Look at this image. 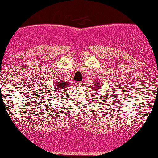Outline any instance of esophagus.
Masks as SVG:
<instances>
[{
  "mask_svg": "<svg viewBox=\"0 0 158 158\" xmlns=\"http://www.w3.org/2000/svg\"><path fill=\"white\" fill-rule=\"evenodd\" d=\"M76 85L77 86H78V87H81V86H82V83L81 82H77Z\"/></svg>",
  "mask_w": 158,
  "mask_h": 158,
  "instance_id": "esophagus-1",
  "label": "esophagus"
}]
</instances>
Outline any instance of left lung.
<instances>
[{
    "label": "left lung",
    "instance_id": "obj_1",
    "mask_svg": "<svg viewBox=\"0 0 158 158\" xmlns=\"http://www.w3.org/2000/svg\"><path fill=\"white\" fill-rule=\"evenodd\" d=\"M101 85H99V83H96V84H95V89H96V90H99V88H101Z\"/></svg>",
    "mask_w": 158,
    "mask_h": 158
}]
</instances>
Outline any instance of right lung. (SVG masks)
<instances>
[{
  "label": "right lung",
  "mask_w": 158,
  "mask_h": 158,
  "mask_svg": "<svg viewBox=\"0 0 158 158\" xmlns=\"http://www.w3.org/2000/svg\"><path fill=\"white\" fill-rule=\"evenodd\" d=\"M70 85V83H66V82H63V81H59V82H57L56 84L55 85V90H57L56 92H59L60 94H61L62 93L61 91L63 90V89L64 88L66 87H68V86ZM52 91H48V92H46L47 93V95H49V98H52V97L54 96V98H55V96L54 94H56L55 92H52L50 93V92ZM45 96V95H44ZM60 96H62V95H60Z\"/></svg>",
  "instance_id": "right-lung-1"
}]
</instances>
